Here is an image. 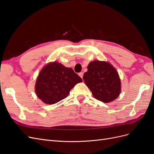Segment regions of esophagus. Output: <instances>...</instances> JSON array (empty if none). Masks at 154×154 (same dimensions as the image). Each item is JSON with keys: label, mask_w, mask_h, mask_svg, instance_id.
I'll list each match as a JSON object with an SVG mask.
<instances>
[{"label": "esophagus", "mask_w": 154, "mask_h": 154, "mask_svg": "<svg viewBox=\"0 0 154 154\" xmlns=\"http://www.w3.org/2000/svg\"><path fill=\"white\" fill-rule=\"evenodd\" d=\"M79 74V76H80V77H81V78H83V72H80V73H79V74Z\"/></svg>", "instance_id": "esophagus-1"}]
</instances>
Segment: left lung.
<instances>
[{
  "label": "left lung",
  "mask_w": 154,
  "mask_h": 154,
  "mask_svg": "<svg viewBox=\"0 0 154 154\" xmlns=\"http://www.w3.org/2000/svg\"><path fill=\"white\" fill-rule=\"evenodd\" d=\"M87 69L83 79L96 99L108 103L118 97L121 92L120 79L112 65L96 60L88 64Z\"/></svg>",
  "instance_id": "obj_1"
}]
</instances>
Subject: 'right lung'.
I'll return each instance as SVG.
<instances>
[{
  "label": "right lung",
  "instance_id": "1",
  "mask_svg": "<svg viewBox=\"0 0 154 154\" xmlns=\"http://www.w3.org/2000/svg\"><path fill=\"white\" fill-rule=\"evenodd\" d=\"M82 78L72 69L58 62L45 66L40 71L35 85L36 94L45 103L54 104L66 98Z\"/></svg>",
  "mask_w": 154,
  "mask_h": 154
}]
</instances>
